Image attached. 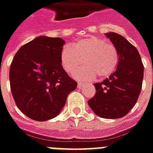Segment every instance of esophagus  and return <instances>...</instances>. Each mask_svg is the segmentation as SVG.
<instances>
[{
	"instance_id": "obj_1",
	"label": "esophagus",
	"mask_w": 153,
	"mask_h": 153,
	"mask_svg": "<svg viewBox=\"0 0 153 153\" xmlns=\"http://www.w3.org/2000/svg\"><path fill=\"white\" fill-rule=\"evenodd\" d=\"M83 85H84V83L79 82H78V88H82L83 86Z\"/></svg>"
}]
</instances>
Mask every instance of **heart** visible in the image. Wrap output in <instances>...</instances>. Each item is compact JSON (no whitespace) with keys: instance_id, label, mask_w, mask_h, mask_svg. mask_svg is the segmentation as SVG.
Listing matches in <instances>:
<instances>
[{"instance_id":"heart-1","label":"heart","mask_w":153,"mask_h":153,"mask_svg":"<svg viewBox=\"0 0 153 153\" xmlns=\"http://www.w3.org/2000/svg\"><path fill=\"white\" fill-rule=\"evenodd\" d=\"M59 58L62 68L69 74L80 68L84 61L85 66L77 71L74 76L79 80L90 81L97 75L100 79L111 75L117 68L120 55L115 45L89 36L73 43L71 48L64 47Z\"/></svg>"}]
</instances>
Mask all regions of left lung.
<instances>
[{
	"mask_svg": "<svg viewBox=\"0 0 153 153\" xmlns=\"http://www.w3.org/2000/svg\"><path fill=\"white\" fill-rule=\"evenodd\" d=\"M105 34L117 48L119 64L109 78L94 84L96 94L88 104L98 116L113 120L125 116L137 102L144 66L137 48L124 37L113 32Z\"/></svg>",
	"mask_w": 153,
	"mask_h": 153,
	"instance_id": "1",
	"label": "left lung"
}]
</instances>
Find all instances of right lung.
Masks as SVG:
<instances>
[{
	"label": "right lung",
	"instance_id": "add662e5",
	"mask_svg": "<svg viewBox=\"0 0 153 153\" xmlns=\"http://www.w3.org/2000/svg\"><path fill=\"white\" fill-rule=\"evenodd\" d=\"M60 38L40 36L16 53L9 71L11 91L22 112L31 120L55 118L65 105L77 82L62 68Z\"/></svg>",
	"mask_w": 153,
	"mask_h": 153
}]
</instances>
